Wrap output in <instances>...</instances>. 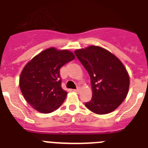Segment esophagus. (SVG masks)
<instances>
[{"instance_id": "obj_1", "label": "esophagus", "mask_w": 148, "mask_h": 148, "mask_svg": "<svg viewBox=\"0 0 148 148\" xmlns=\"http://www.w3.org/2000/svg\"><path fill=\"white\" fill-rule=\"evenodd\" d=\"M73 92H79L80 88H78V89H73Z\"/></svg>"}]
</instances>
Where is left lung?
Here are the masks:
<instances>
[{"label": "left lung", "instance_id": "left-lung-1", "mask_svg": "<svg viewBox=\"0 0 148 148\" xmlns=\"http://www.w3.org/2000/svg\"><path fill=\"white\" fill-rule=\"evenodd\" d=\"M75 54L90 76L92 97L85 103L86 108L97 114L114 111L125 99L129 89V75L123 64L99 46L76 50Z\"/></svg>", "mask_w": 148, "mask_h": 148}]
</instances>
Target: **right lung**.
Here are the masks:
<instances>
[{
  "label": "right lung",
  "mask_w": 148,
  "mask_h": 148,
  "mask_svg": "<svg viewBox=\"0 0 148 148\" xmlns=\"http://www.w3.org/2000/svg\"><path fill=\"white\" fill-rule=\"evenodd\" d=\"M75 59L68 50L50 47L36 55L23 69L20 88L25 101L43 114L56 110L64 101L67 92L62 88L60 68Z\"/></svg>",
  "instance_id": "right-lung-1"
}]
</instances>
